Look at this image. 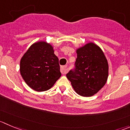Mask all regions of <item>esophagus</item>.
Wrapping results in <instances>:
<instances>
[{
	"label": "esophagus",
	"mask_w": 130,
	"mask_h": 130,
	"mask_svg": "<svg viewBox=\"0 0 130 130\" xmlns=\"http://www.w3.org/2000/svg\"><path fill=\"white\" fill-rule=\"evenodd\" d=\"M60 72L62 73V74H66V73L68 72L67 66H61V67H60Z\"/></svg>",
	"instance_id": "obj_1"
}]
</instances>
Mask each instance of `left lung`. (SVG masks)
I'll return each mask as SVG.
<instances>
[{"label": "left lung", "instance_id": "left-lung-1", "mask_svg": "<svg viewBox=\"0 0 130 130\" xmlns=\"http://www.w3.org/2000/svg\"><path fill=\"white\" fill-rule=\"evenodd\" d=\"M76 68L66 76L75 92L84 97H91L105 85L108 76V64L101 48L92 42L76 50Z\"/></svg>", "mask_w": 130, "mask_h": 130}]
</instances>
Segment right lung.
<instances>
[{"instance_id":"add662e5","label":"right lung","mask_w":130,"mask_h":130,"mask_svg":"<svg viewBox=\"0 0 130 130\" xmlns=\"http://www.w3.org/2000/svg\"><path fill=\"white\" fill-rule=\"evenodd\" d=\"M20 71L32 89L43 92L52 88L61 76L53 46L44 41L33 43L21 58Z\"/></svg>"}]
</instances>
